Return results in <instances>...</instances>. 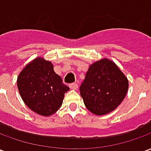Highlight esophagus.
Here are the masks:
<instances>
[{
    "label": "esophagus",
    "mask_w": 151,
    "mask_h": 151,
    "mask_svg": "<svg viewBox=\"0 0 151 151\" xmlns=\"http://www.w3.org/2000/svg\"><path fill=\"white\" fill-rule=\"evenodd\" d=\"M69 87L72 90H77L78 87V86L77 83H71V84H69Z\"/></svg>",
    "instance_id": "obj_1"
}]
</instances>
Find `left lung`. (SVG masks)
I'll list each match as a JSON object with an SVG mask.
<instances>
[{
  "label": "left lung",
  "mask_w": 151,
  "mask_h": 151,
  "mask_svg": "<svg viewBox=\"0 0 151 151\" xmlns=\"http://www.w3.org/2000/svg\"><path fill=\"white\" fill-rule=\"evenodd\" d=\"M129 81L118 66L104 58L91 65L80 86L86 108L97 116L111 112L121 104Z\"/></svg>",
  "instance_id": "1"
}]
</instances>
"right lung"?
Listing matches in <instances>:
<instances>
[{
	"mask_svg": "<svg viewBox=\"0 0 151 151\" xmlns=\"http://www.w3.org/2000/svg\"><path fill=\"white\" fill-rule=\"evenodd\" d=\"M18 91L31 110L49 116L59 109L69 88L57 75L53 65L38 57L25 66L17 80Z\"/></svg>",
	"mask_w": 151,
	"mask_h": 151,
	"instance_id": "1",
	"label": "right lung"
}]
</instances>
